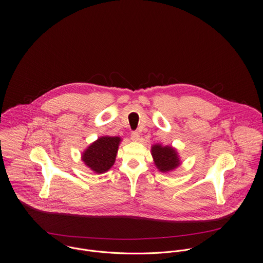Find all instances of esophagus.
I'll return each instance as SVG.
<instances>
[{"mask_svg":"<svg viewBox=\"0 0 263 263\" xmlns=\"http://www.w3.org/2000/svg\"><path fill=\"white\" fill-rule=\"evenodd\" d=\"M130 139H132L133 141H135V142L139 141V140H140V135H139V133H138V132H133V133L130 134Z\"/></svg>","mask_w":263,"mask_h":263,"instance_id":"34e87169","label":"esophagus"}]
</instances>
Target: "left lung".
<instances>
[{"label": "left lung", "instance_id": "1", "mask_svg": "<svg viewBox=\"0 0 263 263\" xmlns=\"http://www.w3.org/2000/svg\"><path fill=\"white\" fill-rule=\"evenodd\" d=\"M152 155L156 166L163 173L172 171L180 165L177 152L172 146L155 144L152 147Z\"/></svg>", "mask_w": 263, "mask_h": 263}]
</instances>
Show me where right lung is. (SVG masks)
Wrapping results in <instances>:
<instances>
[{
  "label": "right lung",
  "instance_id": "obj_1",
  "mask_svg": "<svg viewBox=\"0 0 263 263\" xmlns=\"http://www.w3.org/2000/svg\"><path fill=\"white\" fill-rule=\"evenodd\" d=\"M120 142L119 137L99 138L83 153L82 161L97 174L108 171L115 164Z\"/></svg>",
  "mask_w": 263,
  "mask_h": 263
}]
</instances>
